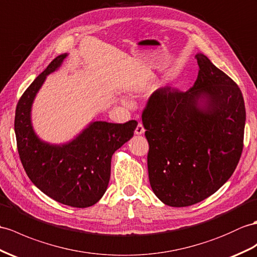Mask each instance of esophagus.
Returning a JSON list of instances; mask_svg holds the SVG:
<instances>
[{
    "label": "esophagus",
    "instance_id": "esophagus-1",
    "mask_svg": "<svg viewBox=\"0 0 257 257\" xmlns=\"http://www.w3.org/2000/svg\"><path fill=\"white\" fill-rule=\"evenodd\" d=\"M144 132H145V130H144L143 124H142V123L137 124V126H136V128H135V131H134V133H135L136 135H142Z\"/></svg>",
    "mask_w": 257,
    "mask_h": 257
}]
</instances>
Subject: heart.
I'll use <instances>...</instances> for the list:
<instances>
[{
	"label": "heart",
	"mask_w": 257,
	"mask_h": 257,
	"mask_svg": "<svg viewBox=\"0 0 257 257\" xmlns=\"http://www.w3.org/2000/svg\"><path fill=\"white\" fill-rule=\"evenodd\" d=\"M139 89H140V87H139V86H137V87H133V88H132V90H133V91H137Z\"/></svg>",
	"instance_id": "heart-1"
}]
</instances>
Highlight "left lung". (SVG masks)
Here are the masks:
<instances>
[{
	"label": "left lung",
	"instance_id": "left-lung-1",
	"mask_svg": "<svg viewBox=\"0 0 257 257\" xmlns=\"http://www.w3.org/2000/svg\"><path fill=\"white\" fill-rule=\"evenodd\" d=\"M195 56L198 75L191 88H159L142 115L150 186L172 207L194 205L217 192L232 176L243 149L240 88L207 56Z\"/></svg>",
	"mask_w": 257,
	"mask_h": 257
}]
</instances>
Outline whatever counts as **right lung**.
<instances>
[{"label": "right lung", "mask_w": 257, "mask_h": 257, "mask_svg": "<svg viewBox=\"0 0 257 257\" xmlns=\"http://www.w3.org/2000/svg\"><path fill=\"white\" fill-rule=\"evenodd\" d=\"M66 56H56L24 92L15 112V134L18 154L31 182L56 202L85 208L99 202L107 191L112 155L132 139L137 122L92 121L67 143L56 145L42 141L34 130L31 108L48 75L58 71Z\"/></svg>", "instance_id": "right-lung-1"}]
</instances>
